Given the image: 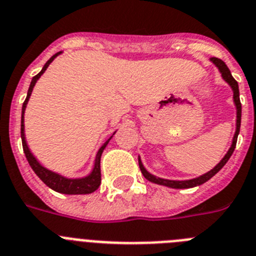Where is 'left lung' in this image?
Listing matches in <instances>:
<instances>
[{"label":"left lung","instance_id":"left-lung-1","mask_svg":"<svg viewBox=\"0 0 256 256\" xmlns=\"http://www.w3.org/2000/svg\"><path fill=\"white\" fill-rule=\"evenodd\" d=\"M211 62L215 64V66L219 68L222 73V77L224 78V81L228 82V85L232 88L233 90V100H234L236 104V110H237V121H236V132H234V136H233V142H232V146H230V150L226 152V154L224 156L223 160H222L216 166H215L212 170H210L206 174L201 175V176L196 178V179H190V180H168V179H162V178H157L154 175L150 174L148 171L144 168L143 164H142L140 158H139V168H140L142 174L144 175L146 180L152 182V183L156 184H160V186H170V188H175V190H186V188H193V186H201V184L206 183L208 179L214 176L216 174L218 171L220 170L224 165H226L228 160L230 158V156H232L233 150L236 148V143H237V136L240 134V128H241V102H240V90H238V84L234 78L232 77L230 74V70H228V66H226L223 60L220 59H218V58H211Z\"/></svg>","mask_w":256,"mask_h":256}]
</instances>
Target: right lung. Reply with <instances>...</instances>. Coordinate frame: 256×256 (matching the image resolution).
I'll return each instance as SVG.
<instances>
[{"label":"right lung","mask_w":256,"mask_h":256,"mask_svg":"<svg viewBox=\"0 0 256 256\" xmlns=\"http://www.w3.org/2000/svg\"><path fill=\"white\" fill-rule=\"evenodd\" d=\"M59 54H62V51L56 52L55 55L48 59L46 62V64L44 66L41 72L38 74H36L34 77L32 78V82H30V88H28V94H26V100L23 103V108H22V126H20V134H22V144H23V150H24V154H26V160L30 162V168H33L37 176L41 179L48 188L51 190H54L55 192H59V193H64V194H88V193H92L99 188L100 186V182H102V174H100V157H102V153H103L104 148L106 146L108 142L110 140V136L103 146H100V150H98L96 153V157H95V164H94V168L91 171V174L86 178H81V179H68V178H64L62 175L56 174V172H52V171L48 170L45 168L44 166L40 165V162L36 160L34 156L30 153V148L26 146V135H24V110H26V106L28 104V100H30V96L32 94V90L34 88L36 82L37 80L40 78L42 76V73L45 72L46 68L50 66V63L54 60L55 58L58 56Z\"/></svg>","instance_id":"add662e5"}]
</instances>
